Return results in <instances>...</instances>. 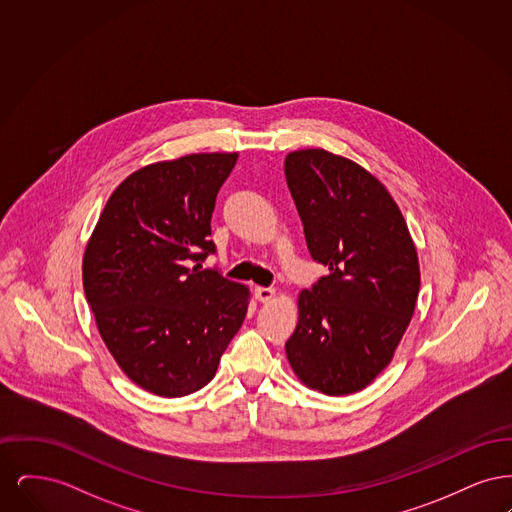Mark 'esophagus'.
<instances>
[{
  "mask_svg": "<svg viewBox=\"0 0 512 512\" xmlns=\"http://www.w3.org/2000/svg\"><path fill=\"white\" fill-rule=\"evenodd\" d=\"M274 295L276 292L272 290V288H255V297L261 301V303H268V301H272L274 299Z\"/></svg>",
  "mask_w": 512,
  "mask_h": 512,
  "instance_id": "obj_1",
  "label": "esophagus"
}]
</instances>
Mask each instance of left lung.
<instances>
[{
  "label": "left lung",
  "mask_w": 512,
  "mask_h": 512,
  "mask_svg": "<svg viewBox=\"0 0 512 512\" xmlns=\"http://www.w3.org/2000/svg\"><path fill=\"white\" fill-rule=\"evenodd\" d=\"M284 172L309 253L330 270L299 293L286 355L307 388L349 395L390 365L413 318L416 247L390 192L355 161L299 149Z\"/></svg>",
  "instance_id": "1"
}]
</instances>
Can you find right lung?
<instances>
[{
	"label": "right lung",
	"mask_w": 512,
	"mask_h": 512,
	"mask_svg": "<svg viewBox=\"0 0 512 512\" xmlns=\"http://www.w3.org/2000/svg\"><path fill=\"white\" fill-rule=\"evenodd\" d=\"M236 161L238 153H192L132 172L84 251L101 340L134 384L161 397L207 386L247 313L249 290L199 265L215 253L211 215Z\"/></svg>",
	"instance_id": "obj_1"
}]
</instances>
